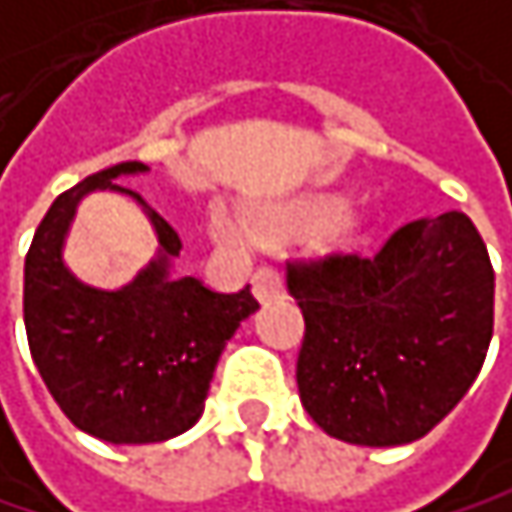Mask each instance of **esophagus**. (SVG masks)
I'll return each mask as SVG.
<instances>
[{"instance_id":"obj_1","label":"esophagus","mask_w":512,"mask_h":512,"mask_svg":"<svg viewBox=\"0 0 512 512\" xmlns=\"http://www.w3.org/2000/svg\"><path fill=\"white\" fill-rule=\"evenodd\" d=\"M251 291H254V297H258L261 303H267V300H276V297L285 294V282H282L279 270L261 267L258 273L251 276Z\"/></svg>"}]
</instances>
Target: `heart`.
Segmentation results:
<instances>
[{"mask_svg": "<svg viewBox=\"0 0 512 512\" xmlns=\"http://www.w3.org/2000/svg\"><path fill=\"white\" fill-rule=\"evenodd\" d=\"M212 224H215V233L221 239H236L239 236V224L233 218H227L224 212H215ZM264 224L270 230L294 233V236L318 233L321 242L330 251H351L366 236L363 215H357L354 209H345L342 194H312V197L294 200V203L276 209L273 215H267Z\"/></svg>", "mask_w": 512, "mask_h": 512, "instance_id": "b5f03b06", "label": "heart"}]
</instances>
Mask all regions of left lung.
<instances>
[{
    "instance_id": "left-lung-1",
    "label": "left lung",
    "mask_w": 512,
    "mask_h": 512,
    "mask_svg": "<svg viewBox=\"0 0 512 512\" xmlns=\"http://www.w3.org/2000/svg\"><path fill=\"white\" fill-rule=\"evenodd\" d=\"M288 291L306 318L303 408L348 444L429 435L471 390L492 342V261L456 209L399 227L375 258L291 264Z\"/></svg>"
}]
</instances>
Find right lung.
I'll return each instance as SVG.
<instances>
[{
	"label": "right lung",
	"instance_id": "add662e5",
	"mask_svg": "<svg viewBox=\"0 0 512 512\" xmlns=\"http://www.w3.org/2000/svg\"><path fill=\"white\" fill-rule=\"evenodd\" d=\"M146 170L143 161H122L59 194L23 267L32 363L62 414L107 444H158L188 432L203 414L224 345L258 309L248 288L215 294L191 276H173L179 233L137 191L113 182ZM89 190L131 196L159 236L156 258L116 292L83 286L64 267V239Z\"/></svg>",
	"mask_w": 512,
	"mask_h": 512
}]
</instances>
